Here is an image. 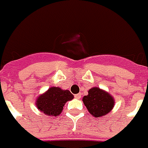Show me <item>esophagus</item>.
Segmentation results:
<instances>
[{"label": "esophagus", "instance_id": "34e87169", "mask_svg": "<svg viewBox=\"0 0 148 148\" xmlns=\"http://www.w3.org/2000/svg\"><path fill=\"white\" fill-rule=\"evenodd\" d=\"M75 97H76V99H80V98H81V94H76V95H75Z\"/></svg>", "mask_w": 148, "mask_h": 148}]
</instances>
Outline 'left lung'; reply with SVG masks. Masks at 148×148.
I'll return each instance as SVG.
<instances>
[{"label": "left lung", "instance_id": "1", "mask_svg": "<svg viewBox=\"0 0 148 148\" xmlns=\"http://www.w3.org/2000/svg\"><path fill=\"white\" fill-rule=\"evenodd\" d=\"M82 100L89 113L96 118L108 114L115 106L113 96L98 87L89 89L88 94L84 96Z\"/></svg>", "mask_w": 148, "mask_h": 148}]
</instances>
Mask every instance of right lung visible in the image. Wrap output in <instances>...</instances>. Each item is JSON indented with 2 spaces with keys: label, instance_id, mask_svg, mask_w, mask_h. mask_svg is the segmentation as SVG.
<instances>
[{
  "label": "right lung",
  "instance_id": "1",
  "mask_svg": "<svg viewBox=\"0 0 148 148\" xmlns=\"http://www.w3.org/2000/svg\"><path fill=\"white\" fill-rule=\"evenodd\" d=\"M73 98L74 96L69 90H63L59 87H51L36 98V106L40 112L46 116H58L62 112L66 102Z\"/></svg>",
  "mask_w": 148,
  "mask_h": 148
}]
</instances>
